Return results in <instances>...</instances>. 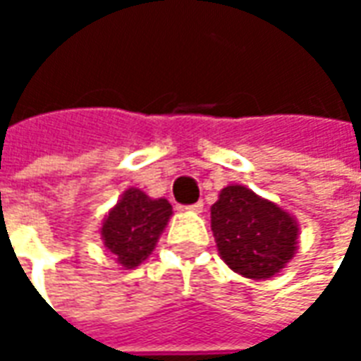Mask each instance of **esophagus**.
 <instances>
[{
  "label": "esophagus",
  "instance_id": "esophagus-1",
  "mask_svg": "<svg viewBox=\"0 0 361 361\" xmlns=\"http://www.w3.org/2000/svg\"><path fill=\"white\" fill-rule=\"evenodd\" d=\"M189 213H201L203 211V201H197V203H193V205L185 207Z\"/></svg>",
  "mask_w": 361,
  "mask_h": 361
}]
</instances>
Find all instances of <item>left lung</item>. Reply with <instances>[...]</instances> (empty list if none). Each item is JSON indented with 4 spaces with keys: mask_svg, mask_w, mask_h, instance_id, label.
<instances>
[{
    "mask_svg": "<svg viewBox=\"0 0 361 361\" xmlns=\"http://www.w3.org/2000/svg\"><path fill=\"white\" fill-rule=\"evenodd\" d=\"M211 231L224 264L250 279L279 274L299 244L297 219L244 185L221 189L211 207Z\"/></svg>",
    "mask_w": 361,
    "mask_h": 361,
    "instance_id": "obj_1",
    "label": "left lung"
}]
</instances>
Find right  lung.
<instances>
[{"mask_svg": "<svg viewBox=\"0 0 361 361\" xmlns=\"http://www.w3.org/2000/svg\"><path fill=\"white\" fill-rule=\"evenodd\" d=\"M172 216L168 199H152L142 189L128 188L102 223V240L125 269L140 266Z\"/></svg>", "mask_w": 361, "mask_h": 361, "instance_id": "add662e5", "label": "right lung"}]
</instances>
